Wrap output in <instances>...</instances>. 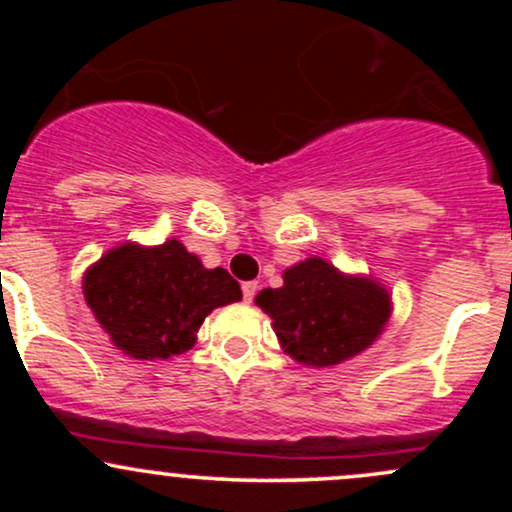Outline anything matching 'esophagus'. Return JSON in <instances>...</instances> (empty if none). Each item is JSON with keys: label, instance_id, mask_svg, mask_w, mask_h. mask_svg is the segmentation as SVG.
Segmentation results:
<instances>
[{"label": "esophagus", "instance_id": "obj_1", "mask_svg": "<svg viewBox=\"0 0 512 512\" xmlns=\"http://www.w3.org/2000/svg\"><path fill=\"white\" fill-rule=\"evenodd\" d=\"M255 293H257V281H245V284H243L245 303H250L252 298H255Z\"/></svg>", "mask_w": 512, "mask_h": 512}]
</instances>
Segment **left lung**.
<instances>
[{
  "label": "left lung",
  "mask_w": 512,
  "mask_h": 512,
  "mask_svg": "<svg viewBox=\"0 0 512 512\" xmlns=\"http://www.w3.org/2000/svg\"><path fill=\"white\" fill-rule=\"evenodd\" d=\"M284 286L255 303L272 317L284 354L308 368H332L366 351L385 330L392 296L378 279L346 274L322 257L284 269Z\"/></svg>",
  "instance_id": "8db88e82"
}]
</instances>
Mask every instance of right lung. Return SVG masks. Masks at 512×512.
Segmentation results:
<instances>
[{
    "label": "right lung",
    "mask_w": 512,
    "mask_h": 512,
    "mask_svg": "<svg viewBox=\"0 0 512 512\" xmlns=\"http://www.w3.org/2000/svg\"><path fill=\"white\" fill-rule=\"evenodd\" d=\"M81 286L115 349L137 361L185 354L211 310L243 298L226 269H207L175 238L115 245L86 269Z\"/></svg>",
    "instance_id": "1"
}]
</instances>
